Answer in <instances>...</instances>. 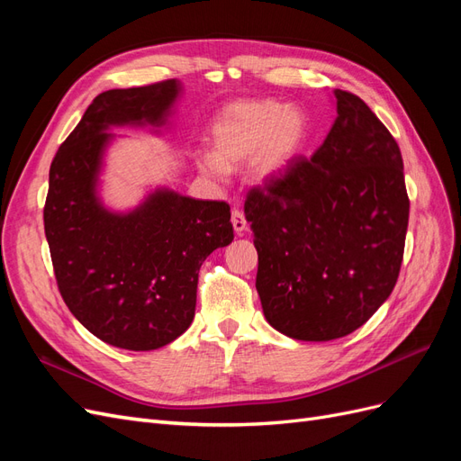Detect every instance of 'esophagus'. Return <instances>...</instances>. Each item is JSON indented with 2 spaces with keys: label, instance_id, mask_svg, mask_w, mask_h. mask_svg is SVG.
<instances>
[{
  "label": "esophagus",
  "instance_id": "34e87169",
  "mask_svg": "<svg viewBox=\"0 0 461 461\" xmlns=\"http://www.w3.org/2000/svg\"><path fill=\"white\" fill-rule=\"evenodd\" d=\"M230 221H232L234 232L239 234V236H242V234H244V230L248 229V222H246V217H244V213L240 212V209H232V217H230Z\"/></svg>",
  "mask_w": 461,
  "mask_h": 461
}]
</instances>
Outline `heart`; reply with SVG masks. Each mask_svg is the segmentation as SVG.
I'll use <instances>...</instances> for the list:
<instances>
[{
  "instance_id": "obj_1",
  "label": "heart",
  "mask_w": 461,
  "mask_h": 461,
  "mask_svg": "<svg viewBox=\"0 0 461 461\" xmlns=\"http://www.w3.org/2000/svg\"><path fill=\"white\" fill-rule=\"evenodd\" d=\"M212 156L196 159L198 169L215 180L249 163V175L259 186H269L294 163L305 140V119L294 107L276 102H240L215 119Z\"/></svg>"
}]
</instances>
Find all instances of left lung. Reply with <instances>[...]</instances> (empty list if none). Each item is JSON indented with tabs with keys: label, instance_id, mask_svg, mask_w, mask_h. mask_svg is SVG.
Listing matches in <instances>:
<instances>
[{
	"label": "left lung",
	"instance_id": "left-lung-1",
	"mask_svg": "<svg viewBox=\"0 0 461 461\" xmlns=\"http://www.w3.org/2000/svg\"><path fill=\"white\" fill-rule=\"evenodd\" d=\"M334 100L339 115L313 158H296L244 205L265 319L305 342L346 337L386 302L410 217L393 134L357 95L334 90Z\"/></svg>",
	"mask_w": 461,
	"mask_h": 461
}]
</instances>
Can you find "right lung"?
I'll list each match as a JSON object with an SVG mask.
<instances>
[{
	"mask_svg": "<svg viewBox=\"0 0 461 461\" xmlns=\"http://www.w3.org/2000/svg\"><path fill=\"white\" fill-rule=\"evenodd\" d=\"M180 94L176 78L102 92L50 167L44 229L59 292L94 337L122 350L178 339L196 312L202 263L234 239L225 202L159 186L134 209L113 212L97 192L115 140L109 131L149 124L159 134Z\"/></svg>",
	"mask_w": 461,
	"mask_h": 461,
	"instance_id": "1",
	"label": "right lung"
}]
</instances>
